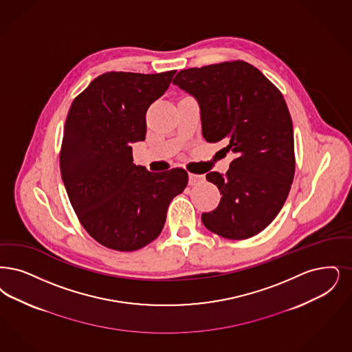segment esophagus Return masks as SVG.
I'll use <instances>...</instances> for the list:
<instances>
[{
    "label": "esophagus",
    "instance_id": "1",
    "mask_svg": "<svg viewBox=\"0 0 352 352\" xmlns=\"http://www.w3.org/2000/svg\"><path fill=\"white\" fill-rule=\"evenodd\" d=\"M204 179L203 175H199V174H194V173H188V184L194 186L197 183L201 182Z\"/></svg>",
    "mask_w": 352,
    "mask_h": 352
}]
</instances>
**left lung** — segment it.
<instances>
[{
    "instance_id": "1",
    "label": "left lung",
    "mask_w": 352,
    "mask_h": 352,
    "mask_svg": "<svg viewBox=\"0 0 352 352\" xmlns=\"http://www.w3.org/2000/svg\"><path fill=\"white\" fill-rule=\"evenodd\" d=\"M173 84L197 99L201 133L226 141L237 158L226 175L207 174L223 195L201 214L213 233L230 239L253 237L278 216L295 174L294 126L280 91L245 61L181 71Z\"/></svg>"
}]
</instances>
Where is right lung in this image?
Wrapping results in <instances>:
<instances>
[{"instance_id":"1","label":"right lung","mask_w":352,"mask_h":352,"mask_svg":"<svg viewBox=\"0 0 352 352\" xmlns=\"http://www.w3.org/2000/svg\"><path fill=\"white\" fill-rule=\"evenodd\" d=\"M177 71L109 72L73 100L64 128L60 171L72 207L100 245L139 250L157 239L187 171L151 173L135 165L132 144L145 140L148 107Z\"/></svg>"}]
</instances>
